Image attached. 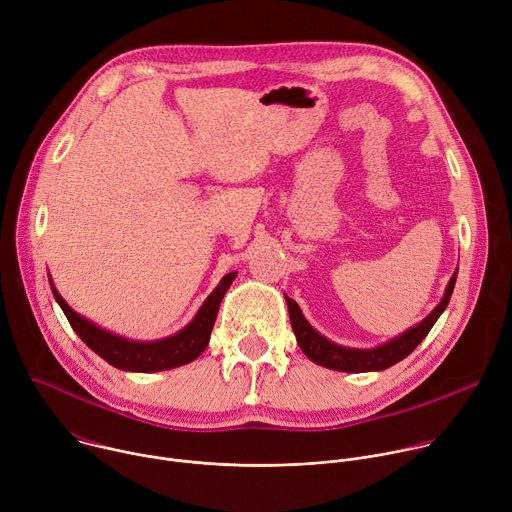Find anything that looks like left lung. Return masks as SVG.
Instances as JSON below:
<instances>
[{
  "mask_svg": "<svg viewBox=\"0 0 512 512\" xmlns=\"http://www.w3.org/2000/svg\"><path fill=\"white\" fill-rule=\"evenodd\" d=\"M454 285H456V273L448 283L444 300L437 304V308L421 324H417L415 328L397 336L395 340H391V342H387L379 348H371V350L344 348V346H338V344L330 342L328 338L318 334L308 324L300 306L294 300L285 298V302H287V308H289V320H291V328H294L296 340H298L300 348L304 350V354L310 360H314L316 364H322V367L332 369V371L369 373V371H385V369L393 367V364H397L399 360H403L407 354H411L417 348V344L429 334L435 320L440 318V314L446 310V306L452 298Z\"/></svg>",
  "mask_w": 512,
  "mask_h": 512,
  "instance_id": "1",
  "label": "left lung"
}]
</instances>
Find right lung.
Here are the masks:
<instances>
[{"label": "right lung", "mask_w": 512, "mask_h": 512, "mask_svg": "<svg viewBox=\"0 0 512 512\" xmlns=\"http://www.w3.org/2000/svg\"><path fill=\"white\" fill-rule=\"evenodd\" d=\"M235 277L237 273H229L221 279V283H218V287L206 298V302L202 304L194 320L184 330L156 342H133V340L115 336L111 332H105L99 326L91 324L89 320L81 318L77 312H72L68 304L60 298L54 285H52V294L60 304L72 330H75L79 338L91 350H95L101 358H105L109 364H113V367L121 371L156 373V371L182 367V364L192 362L204 352L210 340L216 314H218V306H221L227 289L231 287Z\"/></svg>", "instance_id": "obj_1"}]
</instances>
